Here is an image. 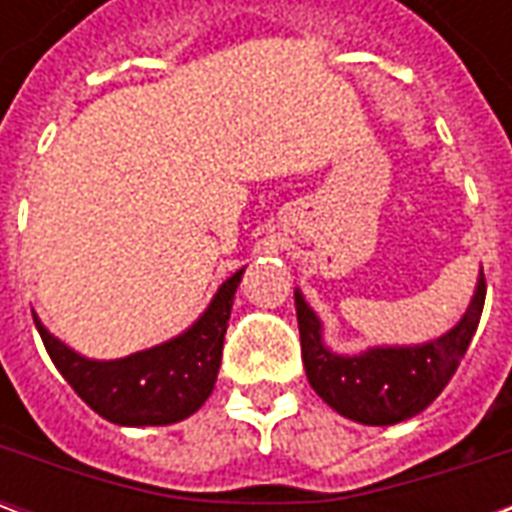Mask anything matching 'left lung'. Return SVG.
I'll use <instances>...</instances> for the list:
<instances>
[{
  "instance_id": "left-lung-1",
  "label": "left lung",
  "mask_w": 512,
  "mask_h": 512,
  "mask_svg": "<svg viewBox=\"0 0 512 512\" xmlns=\"http://www.w3.org/2000/svg\"><path fill=\"white\" fill-rule=\"evenodd\" d=\"M485 304V274L455 329L439 340L414 348H370L359 356L332 354L321 340V321L296 293L301 359L312 389L343 414L362 425H395L417 417L441 395L472 343Z\"/></svg>"
}]
</instances>
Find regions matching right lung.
Wrapping results in <instances>:
<instances>
[{
    "mask_svg": "<svg viewBox=\"0 0 512 512\" xmlns=\"http://www.w3.org/2000/svg\"><path fill=\"white\" fill-rule=\"evenodd\" d=\"M241 274L244 268L224 282L189 332L115 362L84 359L51 337L35 312L32 318L51 362L95 414L131 428L169 425L191 417L213 392Z\"/></svg>",
    "mask_w": 512,
    "mask_h": 512,
    "instance_id": "right-lung-1",
    "label": "right lung"
}]
</instances>
